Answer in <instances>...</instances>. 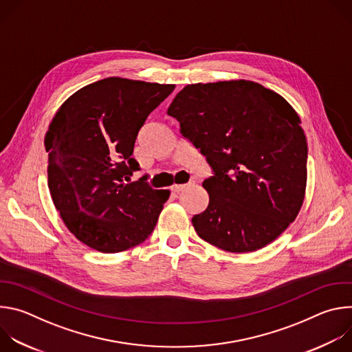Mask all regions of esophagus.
Wrapping results in <instances>:
<instances>
[{"label":"esophagus","mask_w":352,"mask_h":352,"mask_svg":"<svg viewBox=\"0 0 352 352\" xmlns=\"http://www.w3.org/2000/svg\"><path fill=\"white\" fill-rule=\"evenodd\" d=\"M193 184H195V181H190V182L184 184V185H173V186H171V190H173L174 193H178V192H181V190H184V189H186V188L192 186Z\"/></svg>","instance_id":"1"}]
</instances>
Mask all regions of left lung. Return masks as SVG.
Here are the masks:
<instances>
[{"label": "left lung", "mask_w": 352, "mask_h": 352, "mask_svg": "<svg viewBox=\"0 0 352 352\" xmlns=\"http://www.w3.org/2000/svg\"><path fill=\"white\" fill-rule=\"evenodd\" d=\"M167 114L212 168L208 209L192 217L206 242L243 254L274 241L298 216L308 144L285 100L250 80L185 86Z\"/></svg>", "instance_id": "left-lung-1"}]
</instances>
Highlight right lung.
<instances>
[{
  "mask_svg": "<svg viewBox=\"0 0 352 352\" xmlns=\"http://www.w3.org/2000/svg\"><path fill=\"white\" fill-rule=\"evenodd\" d=\"M174 85L106 78L74 93L45 133L48 188L68 230L85 245L117 254L153 232L170 190L148 175L129 182L132 157L146 118Z\"/></svg>",
  "mask_w": 352,
  "mask_h": 352,
  "instance_id": "obj_1",
  "label": "right lung"
}]
</instances>
